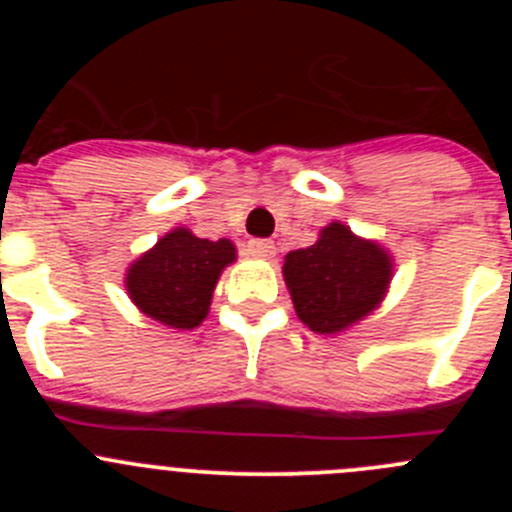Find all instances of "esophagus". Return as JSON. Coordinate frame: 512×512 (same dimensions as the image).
<instances>
[{"instance_id": "1", "label": "esophagus", "mask_w": 512, "mask_h": 512, "mask_svg": "<svg viewBox=\"0 0 512 512\" xmlns=\"http://www.w3.org/2000/svg\"><path fill=\"white\" fill-rule=\"evenodd\" d=\"M247 252H250L252 257H260V260H272V257L277 255V247L272 240H260V237H257V240L247 242Z\"/></svg>"}]
</instances>
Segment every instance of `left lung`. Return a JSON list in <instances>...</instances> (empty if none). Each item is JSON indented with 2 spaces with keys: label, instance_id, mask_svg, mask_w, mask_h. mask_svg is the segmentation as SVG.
<instances>
[{
  "label": "left lung",
  "instance_id": "8db88e82",
  "mask_svg": "<svg viewBox=\"0 0 512 512\" xmlns=\"http://www.w3.org/2000/svg\"><path fill=\"white\" fill-rule=\"evenodd\" d=\"M282 275L299 322L317 334H339L384 302L394 257L381 242L334 220L314 245L285 255Z\"/></svg>",
  "mask_w": 512,
  "mask_h": 512
}]
</instances>
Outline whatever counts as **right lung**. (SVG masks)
Here are the masks:
<instances>
[{
    "mask_svg": "<svg viewBox=\"0 0 512 512\" xmlns=\"http://www.w3.org/2000/svg\"><path fill=\"white\" fill-rule=\"evenodd\" d=\"M237 260L232 240H203L188 227H173L128 265L126 292L146 317L188 332L203 324L215 285Z\"/></svg>",
    "mask_w": 512,
    "mask_h": 512,
    "instance_id": "obj_1",
    "label": "right lung"
}]
</instances>
